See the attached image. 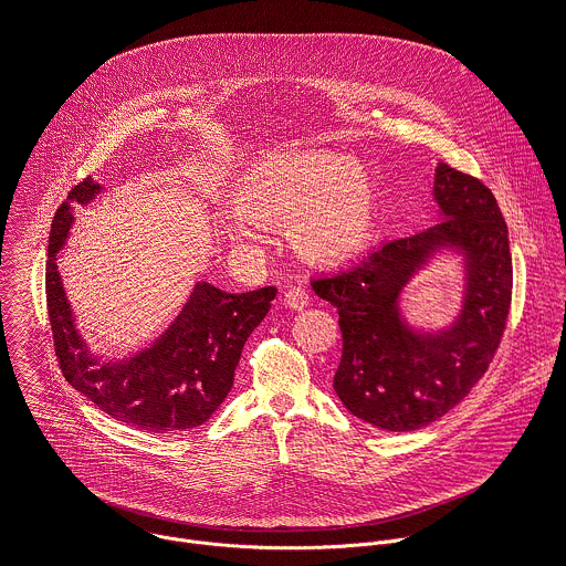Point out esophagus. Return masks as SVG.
Segmentation results:
<instances>
[{
    "mask_svg": "<svg viewBox=\"0 0 566 566\" xmlns=\"http://www.w3.org/2000/svg\"><path fill=\"white\" fill-rule=\"evenodd\" d=\"M284 304L289 306V308H293V311H302V308H306L308 306V302H311V297H308V293L304 291V289H300V286H293V289H289L286 293H284Z\"/></svg>",
    "mask_w": 566,
    "mask_h": 566,
    "instance_id": "1",
    "label": "esophagus"
}]
</instances>
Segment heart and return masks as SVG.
Instances as JSON below:
<instances>
[{
	"label": "heart",
	"instance_id": "heart-1",
	"mask_svg": "<svg viewBox=\"0 0 566 566\" xmlns=\"http://www.w3.org/2000/svg\"><path fill=\"white\" fill-rule=\"evenodd\" d=\"M238 211L224 222L233 244L258 240L260 224L291 227L293 244L315 262H346L375 229V189L350 158L297 151L269 158L244 174Z\"/></svg>",
	"mask_w": 566,
	"mask_h": 566
}]
</instances>
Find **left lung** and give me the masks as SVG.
<instances>
[{
    "instance_id": "obj_1",
    "label": "left lung",
    "mask_w": 566,
    "mask_h": 566,
    "mask_svg": "<svg viewBox=\"0 0 566 566\" xmlns=\"http://www.w3.org/2000/svg\"><path fill=\"white\" fill-rule=\"evenodd\" d=\"M434 198L441 222L311 282L339 313L337 397L350 415L390 432L426 428L470 395L503 342L512 306L510 231L492 189L441 163ZM439 245H461L469 255L467 304L448 332L417 336L402 324L396 300Z\"/></svg>"
}]
</instances>
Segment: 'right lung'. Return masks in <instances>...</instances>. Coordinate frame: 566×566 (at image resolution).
<instances>
[{
    "label": "right lung",
    "mask_w": 566,
    "mask_h": 566,
    "mask_svg": "<svg viewBox=\"0 0 566 566\" xmlns=\"http://www.w3.org/2000/svg\"><path fill=\"white\" fill-rule=\"evenodd\" d=\"M98 191V182L83 178L67 191L50 227L45 302L59 368L72 388L125 426L154 434L193 430L227 399L244 342L269 313L277 289L224 293L198 282L151 348L125 361H101L74 326L56 271V253L74 222L72 209L87 205Z\"/></svg>",
    "instance_id": "add662e5"
}]
</instances>
